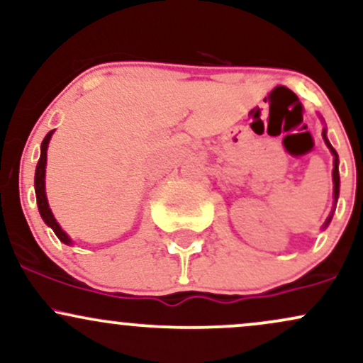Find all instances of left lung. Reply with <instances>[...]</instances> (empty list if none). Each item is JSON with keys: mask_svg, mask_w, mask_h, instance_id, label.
Returning <instances> with one entry per match:
<instances>
[{"mask_svg": "<svg viewBox=\"0 0 363 363\" xmlns=\"http://www.w3.org/2000/svg\"><path fill=\"white\" fill-rule=\"evenodd\" d=\"M320 119H323V118H320ZM326 131H328V129L323 128L324 143H326V147L329 148V152H331V155L335 157V160H333V165H335V167H333V198H335V201H333V210H331V213H329V216L326 218V222H324L323 228H326L328 225L331 223L333 215H335V210H336V203H338V196H340V169H338L340 158H338V153H336V150L331 147V143H329V140H328V136H326Z\"/></svg>", "mask_w": 363, "mask_h": 363, "instance_id": "1", "label": "left lung"}]
</instances>
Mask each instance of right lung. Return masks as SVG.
I'll use <instances>...</instances> for the list:
<instances>
[{"label": "right lung", "instance_id": "add662e5", "mask_svg": "<svg viewBox=\"0 0 363 363\" xmlns=\"http://www.w3.org/2000/svg\"><path fill=\"white\" fill-rule=\"evenodd\" d=\"M52 133H54V129L52 131H49L48 135H45V138L43 140V145H40V158H39V162H37V167H35L34 186H35L37 206H39V213H40V216H43L45 225L52 228L54 234L57 235V239H60L61 242L72 245L73 240L69 239V235L66 234L65 230H62L61 225L56 222L51 208H49L48 196H45V164H48V147H49V141H51V138H52Z\"/></svg>", "mask_w": 363, "mask_h": 363}]
</instances>
